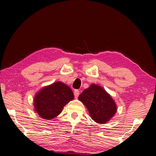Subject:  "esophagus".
I'll use <instances>...</instances> for the list:
<instances>
[{"instance_id":"obj_1","label":"esophagus","mask_w":156,"mask_h":156,"mask_svg":"<svg viewBox=\"0 0 156 156\" xmlns=\"http://www.w3.org/2000/svg\"><path fill=\"white\" fill-rule=\"evenodd\" d=\"M79 94H80V91H79L78 90H75L74 91V96L76 98H77L78 97Z\"/></svg>"}]
</instances>
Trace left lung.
<instances>
[{"instance_id": "8db88e82", "label": "left lung", "mask_w": 156, "mask_h": 156, "mask_svg": "<svg viewBox=\"0 0 156 156\" xmlns=\"http://www.w3.org/2000/svg\"><path fill=\"white\" fill-rule=\"evenodd\" d=\"M78 100L87 107L91 119L99 124H105L117 112L114 100L101 86L91 84L85 89Z\"/></svg>"}]
</instances>
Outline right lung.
Wrapping results in <instances>:
<instances>
[{"mask_svg": "<svg viewBox=\"0 0 156 156\" xmlns=\"http://www.w3.org/2000/svg\"><path fill=\"white\" fill-rule=\"evenodd\" d=\"M73 98L69 87L60 81L55 82L36 94L33 103L34 111L43 119L51 120L58 115L65 105Z\"/></svg>", "mask_w": 156, "mask_h": 156, "instance_id": "1", "label": "right lung"}]
</instances>
